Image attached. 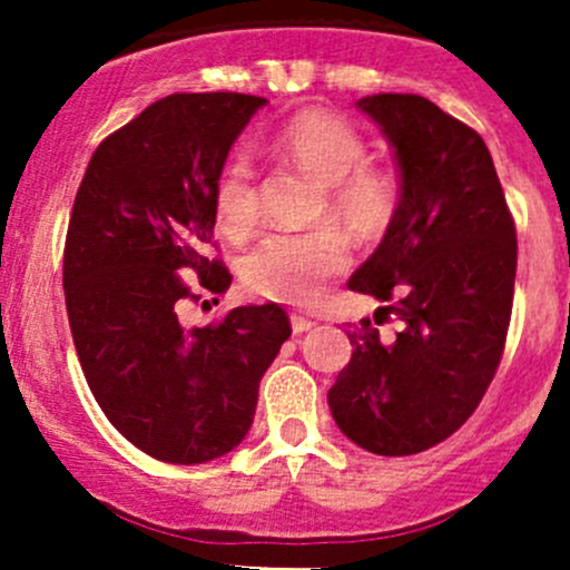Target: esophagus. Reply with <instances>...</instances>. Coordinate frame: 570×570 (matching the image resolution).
Segmentation results:
<instances>
[{
  "label": "esophagus",
  "mask_w": 570,
  "mask_h": 570,
  "mask_svg": "<svg viewBox=\"0 0 570 570\" xmlns=\"http://www.w3.org/2000/svg\"><path fill=\"white\" fill-rule=\"evenodd\" d=\"M314 323L308 317H301V314H292V334H306V331H312Z\"/></svg>",
  "instance_id": "esophagus-1"
}]
</instances>
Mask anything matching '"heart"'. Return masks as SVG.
I'll use <instances>...</instances> for the list:
<instances>
[{"instance_id": "obj_1", "label": "heart", "mask_w": 570, "mask_h": 570, "mask_svg": "<svg viewBox=\"0 0 570 570\" xmlns=\"http://www.w3.org/2000/svg\"><path fill=\"white\" fill-rule=\"evenodd\" d=\"M269 153L323 186L320 217H328L353 239H379L395 223L401 184L386 169L367 164V141L342 116L306 108L278 125ZM214 214L223 234L245 236L256 225L258 191L250 161L234 158L214 186ZM345 253L331 234H275L242 264L245 286L269 301L306 306L323 281L342 273Z\"/></svg>"}]
</instances>
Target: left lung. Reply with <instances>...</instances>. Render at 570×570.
Instances as JSON below:
<instances>
[{
  "instance_id": "obj_1",
  "label": "left lung",
  "mask_w": 570,
  "mask_h": 570,
  "mask_svg": "<svg viewBox=\"0 0 570 570\" xmlns=\"http://www.w3.org/2000/svg\"><path fill=\"white\" fill-rule=\"evenodd\" d=\"M358 108L395 150L401 208L347 289L386 303L401 331L362 320L328 390L340 432L379 456L443 443L488 392L515 292L518 239L488 145L417 94H373Z\"/></svg>"
}]
</instances>
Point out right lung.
I'll return each mask as SVG.
<instances>
[{"instance_id": "obj_1", "label": "right lung", "mask_w": 570, "mask_h": 570, "mask_svg": "<svg viewBox=\"0 0 570 570\" xmlns=\"http://www.w3.org/2000/svg\"><path fill=\"white\" fill-rule=\"evenodd\" d=\"M264 105L234 91L158 99L94 150L71 208L63 292L80 367L116 432L173 465L245 440L262 375L292 334L278 303L180 325L186 301L230 286L208 258L214 186Z\"/></svg>"}]
</instances>
